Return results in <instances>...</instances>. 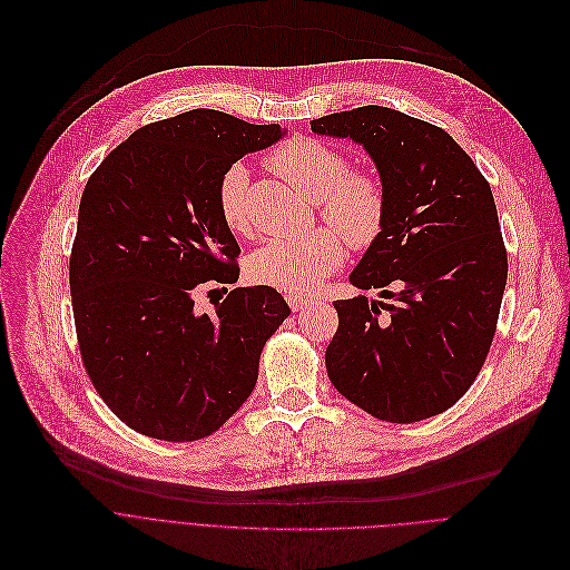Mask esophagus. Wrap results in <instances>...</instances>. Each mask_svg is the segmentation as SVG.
<instances>
[{
	"instance_id": "1",
	"label": "esophagus",
	"mask_w": 570,
	"mask_h": 570,
	"mask_svg": "<svg viewBox=\"0 0 570 570\" xmlns=\"http://www.w3.org/2000/svg\"><path fill=\"white\" fill-rule=\"evenodd\" d=\"M285 301H287V305L292 307V312H301V309H305V307L309 305V298H307V296L294 294V292H289V294L285 296Z\"/></svg>"
}]
</instances>
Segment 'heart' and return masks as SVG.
I'll use <instances>...</instances> for the list:
<instances>
[{
	"label": "heart",
	"instance_id": "b5f03b06",
	"mask_svg": "<svg viewBox=\"0 0 570 570\" xmlns=\"http://www.w3.org/2000/svg\"><path fill=\"white\" fill-rule=\"evenodd\" d=\"M267 164L301 195L316 202L323 222L344 235L353 249H366L380 238L386 222L382 181L351 170L348 159L332 146L294 137L274 148ZM247 195L249 170L245 164H232L217 179L215 202L224 226L236 236L249 232ZM340 237L321 229L294 240H269L252 254L247 272L261 285L294 294L312 292L344 263L346 245Z\"/></svg>",
	"mask_w": 570,
	"mask_h": 570
}]
</instances>
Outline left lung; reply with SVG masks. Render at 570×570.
<instances>
[{
	"mask_svg": "<svg viewBox=\"0 0 570 570\" xmlns=\"http://www.w3.org/2000/svg\"><path fill=\"white\" fill-rule=\"evenodd\" d=\"M309 126L362 144L386 193L384 229L351 283L393 303L334 301L327 377L377 420L438 415L468 393L497 332L508 252L492 188L442 128L397 109L364 105Z\"/></svg>",
	"mask_w": 570,
	"mask_h": 570,
	"instance_id": "1",
	"label": "left lung"
}]
</instances>
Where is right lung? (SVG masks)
Wrapping results in <instances>:
<instances>
[{
    "label": "right lung",
    "mask_w": 570,
    "mask_h": 570,
    "mask_svg": "<svg viewBox=\"0 0 570 570\" xmlns=\"http://www.w3.org/2000/svg\"><path fill=\"white\" fill-rule=\"evenodd\" d=\"M281 137L276 124L190 109L130 135L82 190L69 258L78 348L102 402L144 435L217 431L252 395L267 338L289 316L267 285L232 289L210 314L195 307L199 292L240 276L219 175Z\"/></svg>",
    "instance_id": "right-lung-1"
}]
</instances>
